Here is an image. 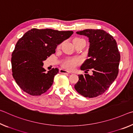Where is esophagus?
<instances>
[{
	"label": "esophagus",
	"mask_w": 133,
	"mask_h": 133,
	"mask_svg": "<svg viewBox=\"0 0 133 133\" xmlns=\"http://www.w3.org/2000/svg\"><path fill=\"white\" fill-rule=\"evenodd\" d=\"M60 73H63V74H70V72L67 71V70H65L64 69H60Z\"/></svg>",
	"instance_id": "obj_1"
}]
</instances>
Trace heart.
Wrapping results in <instances>:
<instances>
[{
	"instance_id": "heart-1",
	"label": "heart",
	"mask_w": 133,
	"mask_h": 133,
	"mask_svg": "<svg viewBox=\"0 0 133 133\" xmlns=\"http://www.w3.org/2000/svg\"><path fill=\"white\" fill-rule=\"evenodd\" d=\"M75 39H79V38H76ZM74 39V40H75ZM61 47V44L58 46V48ZM80 60L78 58L73 59H67V60L64 61L62 63V66L64 69L68 70H73L76 68L77 65L80 64Z\"/></svg>"
}]
</instances>
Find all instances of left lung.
<instances>
[{
    "mask_svg": "<svg viewBox=\"0 0 133 133\" xmlns=\"http://www.w3.org/2000/svg\"><path fill=\"white\" fill-rule=\"evenodd\" d=\"M76 33L89 38V58L81 69L86 73L91 69L93 75H79L75 88L84 97L95 98L104 94L117 78L120 54L115 39L102 29H88Z\"/></svg>",
    "mask_w": 133,
    "mask_h": 133,
    "instance_id": "1",
    "label": "left lung"
}]
</instances>
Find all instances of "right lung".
I'll list each match as a JSON object with an SVG mask.
<instances>
[{
  "label": "right lung",
  "mask_w": 133,
  "mask_h": 133,
  "mask_svg": "<svg viewBox=\"0 0 133 133\" xmlns=\"http://www.w3.org/2000/svg\"><path fill=\"white\" fill-rule=\"evenodd\" d=\"M73 34L71 31L33 28L18 40L12 54V71L23 91L39 96L51 87L59 70L53 68L45 72L43 61L55 53L57 46Z\"/></svg>",
  "instance_id": "add662e5"
}]
</instances>
